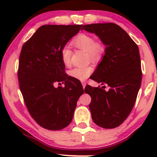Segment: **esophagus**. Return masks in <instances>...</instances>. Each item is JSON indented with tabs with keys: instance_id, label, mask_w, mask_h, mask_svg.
<instances>
[{
	"instance_id": "34e87169",
	"label": "esophagus",
	"mask_w": 157,
	"mask_h": 157,
	"mask_svg": "<svg viewBox=\"0 0 157 157\" xmlns=\"http://www.w3.org/2000/svg\"><path fill=\"white\" fill-rule=\"evenodd\" d=\"M82 87H83V89L85 87H86V82H85V81H82Z\"/></svg>"
}]
</instances>
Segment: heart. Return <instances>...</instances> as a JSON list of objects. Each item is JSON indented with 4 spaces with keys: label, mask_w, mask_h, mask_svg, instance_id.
<instances>
[{
    "label": "heart",
    "mask_w": 157,
    "mask_h": 157,
    "mask_svg": "<svg viewBox=\"0 0 157 157\" xmlns=\"http://www.w3.org/2000/svg\"><path fill=\"white\" fill-rule=\"evenodd\" d=\"M72 44L78 49L87 52L89 59L94 60L100 58L104 53L103 46L100 43H97L94 38L86 34H80L72 40ZM72 52L68 46H63L60 50V57L65 66H70ZM93 68L91 66L76 67L68 71L70 77L80 80H84L92 73Z\"/></svg>",
    "instance_id": "heart-1"
}]
</instances>
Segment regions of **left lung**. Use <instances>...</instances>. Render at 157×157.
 Listing matches in <instances>:
<instances>
[{
    "instance_id": "8db88e82",
    "label": "left lung",
    "mask_w": 157,
    "mask_h": 157,
    "mask_svg": "<svg viewBox=\"0 0 157 157\" xmlns=\"http://www.w3.org/2000/svg\"><path fill=\"white\" fill-rule=\"evenodd\" d=\"M81 29L94 33L106 46L91 79L101 85L107 84L109 90L88 85L85 92L91 97L89 109L94 123L104 128H114L130 114L141 86L139 48L127 32L115 23L87 24Z\"/></svg>"
}]
</instances>
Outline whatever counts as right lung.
I'll use <instances>...</instances> for the list:
<instances>
[{"mask_svg": "<svg viewBox=\"0 0 157 157\" xmlns=\"http://www.w3.org/2000/svg\"><path fill=\"white\" fill-rule=\"evenodd\" d=\"M82 25H44L23 44L17 71L19 87L29 112L44 128L57 131L72 120L79 97L80 81L68 77L60 50ZM64 87L55 88V82Z\"/></svg>", "mask_w": 157, "mask_h": 157, "instance_id": "add662e5", "label": "right lung"}]
</instances>
